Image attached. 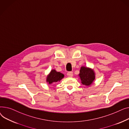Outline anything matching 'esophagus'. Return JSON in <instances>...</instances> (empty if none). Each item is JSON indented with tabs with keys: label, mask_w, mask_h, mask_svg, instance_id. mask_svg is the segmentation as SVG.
<instances>
[{
	"label": "esophagus",
	"mask_w": 129,
	"mask_h": 129,
	"mask_svg": "<svg viewBox=\"0 0 129 129\" xmlns=\"http://www.w3.org/2000/svg\"><path fill=\"white\" fill-rule=\"evenodd\" d=\"M67 75L68 77H73V72H68L67 73Z\"/></svg>",
	"instance_id": "obj_1"
}]
</instances>
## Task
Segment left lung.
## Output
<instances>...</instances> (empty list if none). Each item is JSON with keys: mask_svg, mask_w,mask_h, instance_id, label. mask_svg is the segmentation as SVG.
<instances>
[{"mask_svg": "<svg viewBox=\"0 0 129 129\" xmlns=\"http://www.w3.org/2000/svg\"><path fill=\"white\" fill-rule=\"evenodd\" d=\"M79 76L83 85L89 86L95 79V73L94 70L89 68L81 67Z\"/></svg>", "mask_w": 129, "mask_h": 129, "instance_id": "8db88e82", "label": "left lung"}]
</instances>
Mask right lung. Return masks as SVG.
<instances>
[{
	"label": "right lung",
	"instance_id": "add662e5",
	"mask_svg": "<svg viewBox=\"0 0 129 129\" xmlns=\"http://www.w3.org/2000/svg\"><path fill=\"white\" fill-rule=\"evenodd\" d=\"M64 78V74L59 72H57L55 70H52L49 74L47 75L46 78V82L49 84H51L53 83L59 82Z\"/></svg>",
	"mask_w": 129,
	"mask_h": 129
}]
</instances>
